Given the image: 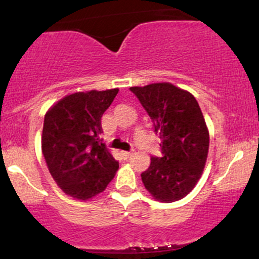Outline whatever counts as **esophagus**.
<instances>
[{"instance_id":"34e87169","label":"esophagus","mask_w":259,"mask_h":259,"mask_svg":"<svg viewBox=\"0 0 259 259\" xmlns=\"http://www.w3.org/2000/svg\"><path fill=\"white\" fill-rule=\"evenodd\" d=\"M120 154H121V157H123L124 159H127L129 157L133 156V152H129V151H121Z\"/></svg>"}]
</instances>
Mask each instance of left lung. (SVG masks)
<instances>
[{
    "mask_svg": "<svg viewBox=\"0 0 259 259\" xmlns=\"http://www.w3.org/2000/svg\"><path fill=\"white\" fill-rule=\"evenodd\" d=\"M153 121L162 156L151 157L141 174L153 198L170 203L184 198L200 180L209 148V133L194 95L170 82L130 88Z\"/></svg>",
    "mask_w": 259,
    "mask_h": 259,
    "instance_id": "8db88e82",
    "label": "left lung"
}]
</instances>
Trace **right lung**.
I'll use <instances>...</instances> for the list:
<instances>
[{
	"label": "right lung",
	"instance_id": "obj_1",
	"mask_svg": "<svg viewBox=\"0 0 259 259\" xmlns=\"http://www.w3.org/2000/svg\"><path fill=\"white\" fill-rule=\"evenodd\" d=\"M119 89L67 95L45 114L41 150L62 191L88 201L111 183L119 163L102 144L101 118Z\"/></svg>",
	"mask_w": 259,
	"mask_h": 259
}]
</instances>
